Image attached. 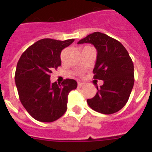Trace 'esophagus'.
Listing matches in <instances>:
<instances>
[{"label": "esophagus", "mask_w": 152, "mask_h": 152, "mask_svg": "<svg viewBox=\"0 0 152 152\" xmlns=\"http://www.w3.org/2000/svg\"><path fill=\"white\" fill-rule=\"evenodd\" d=\"M84 86V83H81V82L77 83V87H78V88H83Z\"/></svg>", "instance_id": "34e87169"}]
</instances>
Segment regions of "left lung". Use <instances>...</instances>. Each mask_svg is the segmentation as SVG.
I'll return each mask as SVG.
<instances>
[{"instance_id":"8db88e82","label":"left lung","mask_w":152,"mask_h":152,"mask_svg":"<svg viewBox=\"0 0 152 152\" xmlns=\"http://www.w3.org/2000/svg\"><path fill=\"white\" fill-rule=\"evenodd\" d=\"M91 43L97 52L94 78L103 80L96 95L87 100L94 110L112 114L120 110L128 101L134 85V65L128 52L115 39L95 32L77 44Z\"/></svg>"}]
</instances>
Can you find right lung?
Here are the masks:
<instances>
[{"label":"right lung","instance_id":"1","mask_svg":"<svg viewBox=\"0 0 152 152\" xmlns=\"http://www.w3.org/2000/svg\"><path fill=\"white\" fill-rule=\"evenodd\" d=\"M75 41L42 39L29 46L17 62L15 83L21 103L35 119L56 121L67 110L68 95L77 88L73 79L52 83L50 74L61 64V52Z\"/></svg>","mask_w":152,"mask_h":152}]
</instances>
